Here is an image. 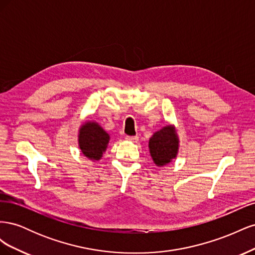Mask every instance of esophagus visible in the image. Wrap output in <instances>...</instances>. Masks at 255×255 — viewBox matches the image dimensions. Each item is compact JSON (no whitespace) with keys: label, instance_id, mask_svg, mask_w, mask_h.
<instances>
[{"label":"esophagus","instance_id":"34e87169","mask_svg":"<svg viewBox=\"0 0 255 255\" xmlns=\"http://www.w3.org/2000/svg\"><path fill=\"white\" fill-rule=\"evenodd\" d=\"M126 139L128 141L136 142L138 140V136H126Z\"/></svg>","mask_w":255,"mask_h":255}]
</instances>
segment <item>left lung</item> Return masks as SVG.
<instances>
[{
  "instance_id": "left-lung-1",
  "label": "left lung",
  "mask_w": 255,
  "mask_h": 255,
  "mask_svg": "<svg viewBox=\"0 0 255 255\" xmlns=\"http://www.w3.org/2000/svg\"><path fill=\"white\" fill-rule=\"evenodd\" d=\"M179 142L174 126L168 125L156 130L149 140L150 155L154 164L163 167L171 163L179 152Z\"/></svg>"
}]
</instances>
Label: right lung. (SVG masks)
<instances>
[{"label":"right lung","mask_w":255,"mask_h":255,"mask_svg":"<svg viewBox=\"0 0 255 255\" xmlns=\"http://www.w3.org/2000/svg\"><path fill=\"white\" fill-rule=\"evenodd\" d=\"M79 148L90 160L101 159L111 137L96 121H86L79 129Z\"/></svg>","instance_id":"right-lung-1"}]
</instances>
